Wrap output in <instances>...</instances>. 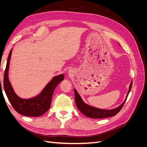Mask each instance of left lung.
Here are the masks:
<instances>
[{"instance_id": "obj_1", "label": "left lung", "mask_w": 147, "mask_h": 147, "mask_svg": "<svg viewBox=\"0 0 147 147\" xmlns=\"http://www.w3.org/2000/svg\"><path fill=\"white\" fill-rule=\"evenodd\" d=\"M132 85V81H131V82L129 88V91L127 94L125 100L123 102V103L121 105H120L116 109H112V110H104V109H100L96 107H93L88 105L83 101L80 96L79 95L77 90H74L75 103H76L78 109L80 111L83 115H84L85 116L89 118L101 119V118H106L113 117V116H115V115H116L119 111L121 110L122 107L127 99L129 93L131 90Z\"/></svg>"}]
</instances>
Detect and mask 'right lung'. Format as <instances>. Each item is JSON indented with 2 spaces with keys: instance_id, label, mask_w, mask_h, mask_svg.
Listing matches in <instances>:
<instances>
[{
  "instance_id": "1",
  "label": "right lung",
  "mask_w": 147,
  "mask_h": 147,
  "mask_svg": "<svg viewBox=\"0 0 147 147\" xmlns=\"http://www.w3.org/2000/svg\"><path fill=\"white\" fill-rule=\"evenodd\" d=\"M11 52L12 50H10L8 57L3 77V88L8 99L13 109L20 114L32 117L41 116L50 109L53 92L57 84L64 80V75L61 74L53 77L38 96L28 99H21L15 94L8 80V69Z\"/></svg>"
}]
</instances>
